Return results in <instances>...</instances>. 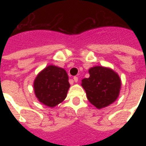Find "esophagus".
I'll return each instance as SVG.
<instances>
[{"instance_id":"34e87169","label":"esophagus","mask_w":146,"mask_h":146,"mask_svg":"<svg viewBox=\"0 0 146 146\" xmlns=\"http://www.w3.org/2000/svg\"><path fill=\"white\" fill-rule=\"evenodd\" d=\"M78 80H79L78 77H76V76H74V77H73V81H74L75 82H77Z\"/></svg>"}]
</instances>
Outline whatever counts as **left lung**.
<instances>
[{"label":"left lung","instance_id":"left-lung-1","mask_svg":"<svg viewBox=\"0 0 146 146\" xmlns=\"http://www.w3.org/2000/svg\"><path fill=\"white\" fill-rule=\"evenodd\" d=\"M89 77L82 80V86L89 102L98 109L111 104L117 99L121 80L112 69L96 66L89 70Z\"/></svg>","mask_w":146,"mask_h":146}]
</instances>
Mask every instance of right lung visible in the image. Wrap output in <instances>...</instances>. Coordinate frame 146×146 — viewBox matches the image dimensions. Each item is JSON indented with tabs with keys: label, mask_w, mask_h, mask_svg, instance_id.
<instances>
[{
	"label": "right lung",
	"mask_w": 146,
	"mask_h": 146,
	"mask_svg": "<svg viewBox=\"0 0 146 146\" xmlns=\"http://www.w3.org/2000/svg\"><path fill=\"white\" fill-rule=\"evenodd\" d=\"M66 70L54 65H49L38 73L33 83L35 97L42 104L54 108L66 97L69 83Z\"/></svg>",
	"instance_id": "right-lung-1"
}]
</instances>
